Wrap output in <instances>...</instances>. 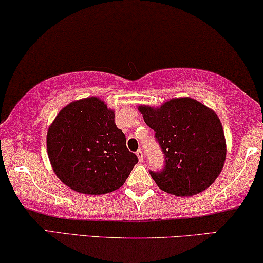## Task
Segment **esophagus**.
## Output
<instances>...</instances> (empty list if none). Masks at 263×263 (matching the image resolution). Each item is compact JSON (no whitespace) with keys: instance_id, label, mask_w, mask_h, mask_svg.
Wrapping results in <instances>:
<instances>
[{"instance_id":"34e87169","label":"esophagus","mask_w":263,"mask_h":263,"mask_svg":"<svg viewBox=\"0 0 263 263\" xmlns=\"http://www.w3.org/2000/svg\"><path fill=\"white\" fill-rule=\"evenodd\" d=\"M136 156L137 157H139V159H140V162H143V159H144V156H143V151H142L141 149H139L136 151Z\"/></svg>"}]
</instances>
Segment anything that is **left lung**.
<instances>
[{
  "mask_svg": "<svg viewBox=\"0 0 263 263\" xmlns=\"http://www.w3.org/2000/svg\"><path fill=\"white\" fill-rule=\"evenodd\" d=\"M164 154V167L150 170L160 190L192 196L219 176L227 157L222 123L214 110L192 98H177L159 108L140 106Z\"/></svg>",
  "mask_w": 263,
  "mask_h": 263,
  "instance_id": "8db88e82",
  "label": "left lung"
}]
</instances>
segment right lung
I'll list each match as a JSON object with an SVG mask.
<instances>
[{"mask_svg": "<svg viewBox=\"0 0 263 263\" xmlns=\"http://www.w3.org/2000/svg\"><path fill=\"white\" fill-rule=\"evenodd\" d=\"M104 101L91 97L60 110L47 133L49 162L71 190L100 195L121 187L139 162Z\"/></svg>", "mask_w": 263, "mask_h": 263, "instance_id": "right-lung-1", "label": "right lung"}]
</instances>
